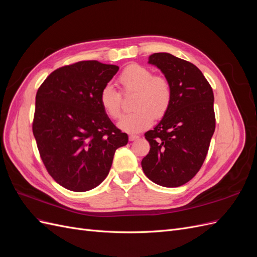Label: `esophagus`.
<instances>
[{
  "label": "esophagus",
  "instance_id": "esophagus-1",
  "mask_svg": "<svg viewBox=\"0 0 257 257\" xmlns=\"http://www.w3.org/2000/svg\"><path fill=\"white\" fill-rule=\"evenodd\" d=\"M139 138V136L138 135H133V134H131L130 136H128V139L131 142H134V141H137V139Z\"/></svg>",
  "mask_w": 257,
  "mask_h": 257
}]
</instances>
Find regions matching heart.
I'll list each match as a JSON object with an SVG mask.
<instances>
[{"instance_id": "obj_1", "label": "heart", "mask_w": 257, "mask_h": 257, "mask_svg": "<svg viewBox=\"0 0 257 257\" xmlns=\"http://www.w3.org/2000/svg\"><path fill=\"white\" fill-rule=\"evenodd\" d=\"M123 93H134L132 108L134 111L124 115L119 127L126 133H138L149 127L153 119L166 114L173 100V87L164 75H153L151 69L133 64L125 67L118 77ZM99 103L111 119L122 114V96L111 85H105L99 93Z\"/></svg>"}]
</instances>
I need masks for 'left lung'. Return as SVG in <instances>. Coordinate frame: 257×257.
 Here are the masks:
<instances>
[{
	"label": "left lung",
	"mask_w": 257,
	"mask_h": 257,
	"mask_svg": "<svg viewBox=\"0 0 257 257\" xmlns=\"http://www.w3.org/2000/svg\"><path fill=\"white\" fill-rule=\"evenodd\" d=\"M173 87L168 111L145 137L150 151L142 161L145 175L165 188H177L195 176L207 157L215 130L213 91L200 69L166 52L153 53Z\"/></svg>",
	"instance_id": "left-lung-1"
}]
</instances>
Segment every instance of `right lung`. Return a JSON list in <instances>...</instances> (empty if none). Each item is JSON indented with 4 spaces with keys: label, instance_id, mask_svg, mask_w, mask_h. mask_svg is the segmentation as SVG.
I'll list each match as a JSON object with an SVG mask.
<instances>
[{
    "label": "right lung",
    "instance_id": "right-lung-1",
    "mask_svg": "<svg viewBox=\"0 0 257 257\" xmlns=\"http://www.w3.org/2000/svg\"><path fill=\"white\" fill-rule=\"evenodd\" d=\"M118 69L94 60L76 62L53 71L37 90L32 130L38 151L53 180L69 191L102 183L115 150L128 142L99 103Z\"/></svg>",
    "mask_w": 257,
    "mask_h": 257
}]
</instances>
